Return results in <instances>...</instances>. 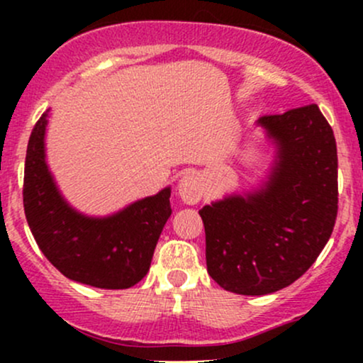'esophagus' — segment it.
Instances as JSON below:
<instances>
[{
    "label": "esophagus",
    "instance_id": "obj_1",
    "mask_svg": "<svg viewBox=\"0 0 363 363\" xmlns=\"http://www.w3.org/2000/svg\"><path fill=\"white\" fill-rule=\"evenodd\" d=\"M177 191L182 201L187 203V205H194V203H198L203 196L201 182H199V179L193 176V174H186V176L181 177V181H179L177 184Z\"/></svg>",
    "mask_w": 363,
    "mask_h": 363
}]
</instances>
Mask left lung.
<instances>
[{
  "mask_svg": "<svg viewBox=\"0 0 363 363\" xmlns=\"http://www.w3.org/2000/svg\"><path fill=\"white\" fill-rule=\"evenodd\" d=\"M278 148L268 182L203 206L206 268L240 295L285 289L318 259L338 215L336 140L315 104L262 116Z\"/></svg>",
  "mask_w": 363,
  "mask_h": 363,
  "instance_id": "1",
  "label": "left lung"
}]
</instances>
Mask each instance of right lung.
<instances>
[{
  "mask_svg": "<svg viewBox=\"0 0 363 363\" xmlns=\"http://www.w3.org/2000/svg\"><path fill=\"white\" fill-rule=\"evenodd\" d=\"M48 112L32 129L25 157L23 210L32 235L69 280L97 289H129L148 273L158 237L172 213L170 187L106 218L78 213L62 199L45 164Z\"/></svg>",
  "mask_w": 363,
  "mask_h": 363,
  "instance_id": "obj_1",
  "label": "right lung"
}]
</instances>
